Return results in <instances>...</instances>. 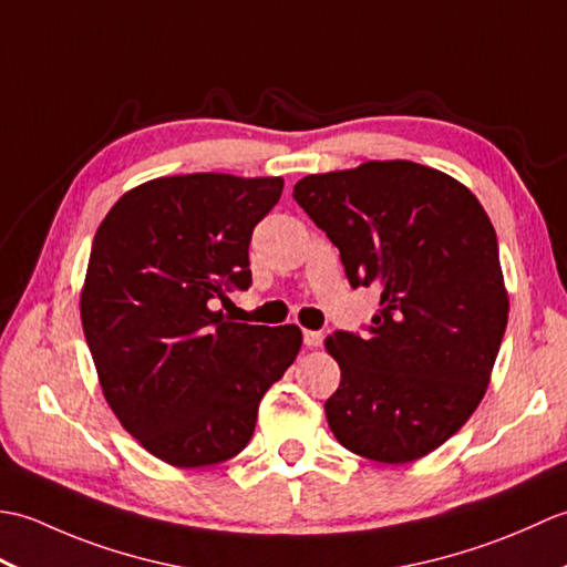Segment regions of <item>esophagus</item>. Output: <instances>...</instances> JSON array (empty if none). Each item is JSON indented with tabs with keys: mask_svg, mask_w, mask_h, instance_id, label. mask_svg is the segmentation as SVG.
Instances as JSON below:
<instances>
[{
	"mask_svg": "<svg viewBox=\"0 0 567 567\" xmlns=\"http://www.w3.org/2000/svg\"><path fill=\"white\" fill-rule=\"evenodd\" d=\"M323 341V333L321 331H309L305 329V346L307 348H319Z\"/></svg>",
	"mask_w": 567,
	"mask_h": 567,
	"instance_id": "esophagus-1",
	"label": "esophagus"
}]
</instances>
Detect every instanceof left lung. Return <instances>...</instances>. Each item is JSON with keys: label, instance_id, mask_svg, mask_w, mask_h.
<instances>
[{"label": "left lung", "instance_id": "8db88e82", "mask_svg": "<svg viewBox=\"0 0 567 567\" xmlns=\"http://www.w3.org/2000/svg\"><path fill=\"white\" fill-rule=\"evenodd\" d=\"M292 197L339 248L351 287L382 290L365 333L327 339L341 368L323 404L333 436L378 463L436 451L483 402L507 329L497 234L483 204L412 161L307 175Z\"/></svg>", "mask_w": 567, "mask_h": 567}]
</instances>
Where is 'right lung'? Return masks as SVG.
<instances>
[{"label": "right lung", "instance_id": "obj_1", "mask_svg": "<svg viewBox=\"0 0 567 567\" xmlns=\"http://www.w3.org/2000/svg\"><path fill=\"white\" fill-rule=\"evenodd\" d=\"M282 177L195 173L126 192L104 216L80 297L104 400L143 449L175 467L246 449L258 406L302 346V331L224 317L248 290L252 228Z\"/></svg>", "mask_w": 567, "mask_h": 567}]
</instances>
